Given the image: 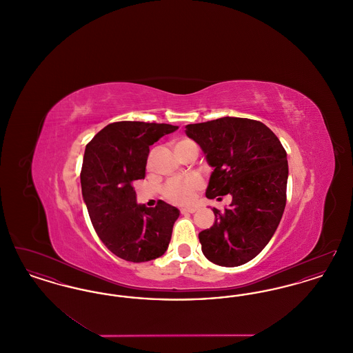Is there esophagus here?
Masks as SVG:
<instances>
[{
	"mask_svg": "<svg viewBox=\"0 0 353 353\" xmlns=\"http://www.w3.org/2000/svg\"><path fill=\"white\" fill-rule=\"evenodd\" d=\"M196 210H197V208H183L180 212H181V214H193V213H196Z\"/></svg>",
	"mask_w": 353,
	"mask_h": 353,
	"instance_id": "esophagus-1",
	"label": "esophagus"
}]
</instances>
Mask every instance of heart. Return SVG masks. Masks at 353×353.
Returning <instances> with one entry per match:
<instances>
[{"instance_id":"heart-1","label":"heart","mask_w":353,"mask_h":353,"mask_svg":"<svg viewBox=\"0 0 353 353\" xmlns=\"http://www.w3.org/2000/svg\"><path fill=\"white\" fill-rule=\"evenodd\" d=\"M173 150L181 159L189 152L199 151L196 143L190 139H179L173 143ZM201 188V181L197 177H184L172 180L164 186L163 194L172 203L176 205H189L194 199V193Z\"/></svg>"}]
</instances>
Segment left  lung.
I'll use <instances>...</instances> for the list:
<instances>
[{
  "label": "left lung",
  "mask_w": 353,
  "mask_h": 353,
  "mask_svg": "<svg viewBox=\"0 0 353 353\" xmlns=\"http://www.w3.org/2000/svg\"><path fill=\"white\" fill-rule=\"evenodd\" d=\"M185 128L214 168L206 197H233L223 212L213 208V226L199 234L202 252L219 266H241L265 249L283 216L287 153L258 120L226 117Z\"/></svg>",
  "instance_id": "left-lung-1"
}]
</instances>
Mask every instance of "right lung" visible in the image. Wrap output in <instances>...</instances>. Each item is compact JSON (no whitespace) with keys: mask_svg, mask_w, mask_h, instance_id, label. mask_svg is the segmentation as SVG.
<instances>
[{"mask_svg":"<svg viewBox=\"0 0 353 353\" xmlns=\"http://www.w3.org/2000/svg\"><path fill=\"white\" fill-rule=\"evenodd\" d=\"M179 127L117 121L85 145L81 185L83 200L101 242L128 262H147L168 249L180 212L167 202L154 208L136 203L134 180L145 177L150 145Z\"/></svg>","mask_w":353,"mask_h":353,"instance_id":"1","label":"right lung"}]
</instances>
